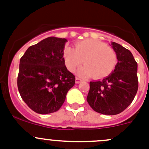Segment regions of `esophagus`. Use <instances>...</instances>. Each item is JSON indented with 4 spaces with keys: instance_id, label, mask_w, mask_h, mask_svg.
I'll list each match as a JSON object with an SVG mask.
<instances>
[{
    "instance_id": "esophagus-1",
    "label": "esophagus",
    "mask_w": 149,
    "mask_h": 149,
    "mask_svg": "<svg viewBox=\"0 0 149 149\" xmlns=\"http://www.w3.org/2000/svg\"><path fill=\"white\" fill-rule=\"evenodd\" d=\"M81 81V79H79V78H78V77L76 78V84H79Z\"/></svg>"
}]
</instances>
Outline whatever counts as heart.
I'll use <instances>...</instances> for the list:
<instances>
[{"label":"heart","instance_id":"heart-1","mask_svg":"<svg viewBox=\"0 0 149 149\" xmlns=\"http://www.w3.org/2000/svg\"><path fill=\"white\" fill-rule=\"evenodd\" d=\"M74 49L66 47L63 52L68 70L74 72L83 62L85 64L79 70V76L97 79L109 76L114 70L118 58L115 51L104 42L87 39L76 42Z\"/></svg>","mask_w":149,"mask_h":149}]
</instances>
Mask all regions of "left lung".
<instances>
[{
  "label": "left lung",
  "mask_w": 149,
  "mask_h": 149,
  "mask_svg": "<svg viewBox=\"0 0 149 149\" xmlns=\"http://www.w3.org/2000/svg\"><path fill=\"white\" fill-rule=\"evenodd\" d=\"M118 63L114 71L102 81H91L86 100L95 112L103 115H118L134 100L139 88L138 64L131 52L112 42Z\"/></svg>",
  "instance_id": "1"
}]
</instances>
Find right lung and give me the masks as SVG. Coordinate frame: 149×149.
Segmentation results:
<instances>
[{
    "label": "right lung",
    "instance_id": "right-lung-1",
    "mask_svg": "<svg viewBox=\"0 0 149 149\" xmlns=\"http://www.w3.org/2000/svg\"><path fill=\"white\" fill-rule=\"evenodd\" d=\"M66 39L50 37L30 46L20 59L17 86L22 100L37 113L57 112L76 81L65 65Z\"/></svg>",
    "mask_w": 149,
    "mask_h": 149
}]
</instances>
